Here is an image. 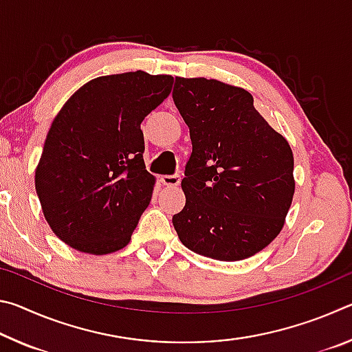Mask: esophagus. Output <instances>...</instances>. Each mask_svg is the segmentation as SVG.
<instances>
[{"label":"esophagus","mask_w":352,"mask_h":352,"mask_svg":"<svg viewBox=\"0 0 352 352\" xmlns=\"http://www.w3.org/2000/svg\"><path fill=\"white\" fill-rule=\"evenodd\" d=\"M162 183L168 188H177L180 184V177L178 175H163Z\"/></svg>","instance_id":"esophagus-1"}]
</instances>
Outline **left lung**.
<instances>
[{
  "label": "left lung",
  "instance_id": "1",
  "mask_svg": "<svg viewBox=\"0 0 352 352\" xmlns=\"http://www.w3.org/2000/svg\"><path fill=\"white\" fill-rule=\"evenodd\" d=\"M174 102L192 153L172 217L184 247L217 261H242L281 233L295 194L294 153L241 87L175 77Z\"/></svg>",
  "mask_w": 352,
  "mask_h": 352
}]
</instances>
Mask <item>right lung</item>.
<instances>
[{
    "label": "right lung",
    "mask_w": 352,
    "mask_h": 352,
    "mask_svg": "<svg viewBox=\"0 0 352 352\" xmlns=\"http://www.w3.org/2000/svg\"><path fill=\"white\" fill-rule=\"evenodd\" d=\"M174 77L144 71L87 82L57 113L35 169L47 225L77 252L127 245L151 204L141 122L169 96Z\"/></svg>",
    "instance_id": "1"
}]
</instances>
